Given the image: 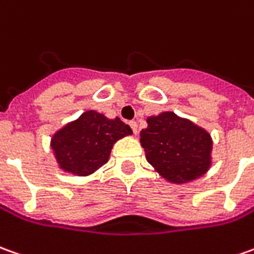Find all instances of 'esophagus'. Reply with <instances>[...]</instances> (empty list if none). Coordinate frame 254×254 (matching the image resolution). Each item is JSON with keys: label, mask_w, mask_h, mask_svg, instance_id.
Wrapping results in <instances>:
<instances>
[{"label": "esophagus", "mask_w": 254, "mask_h": 254, "mask_svg": "<svg viewBox=\"0 0 254 254\" xmlns=\"http://www.w3.org/2000/svg\"><path fill=\"white\" fill-rule=\"evenodd\" d=\"M130 127L132 128V132H134V134L138 132V124L135 123V122H130Z\"/></svg>", "instance_id": "esophagus-1"}]
</instances>
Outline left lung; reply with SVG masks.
<instances>
[{
    "instance_id": "left-lung-1",
    "label": "left lung",
    "mask_w": 254,
    "mask_h": 254,
    "mask_svg": "<svg viewBox=\"0 0 254 254\" xmlns=\"http://www.w3.org/2000/svg\"><path fill=\"white\" fill-rule=\"evenodd\" d=\"M147 123L139 141L147 161L163 179L183 185L210 169L212 139L204 128L173 112L151 116Z\"/></svg>"
}]
</instances>
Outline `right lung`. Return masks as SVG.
Segmentation results:
<instances>
[{
    "label": "right lung",
    "instance_id": "obj_1",
    "mask_svg": "<svg viewBox=\"0 0 254 254\" xmlns=\"http://www.w3.org/2000/svg\"><path fill=\"white\" fill-rule=\"evenodd\" d=\"M131 134L119 117L112 120L88 110L53 135L52 149L63 171L88 176L107 162L116 141Z\"/></svg>",
    "mask_w": 254,
    "mask_h": 254
}]
</instances>
